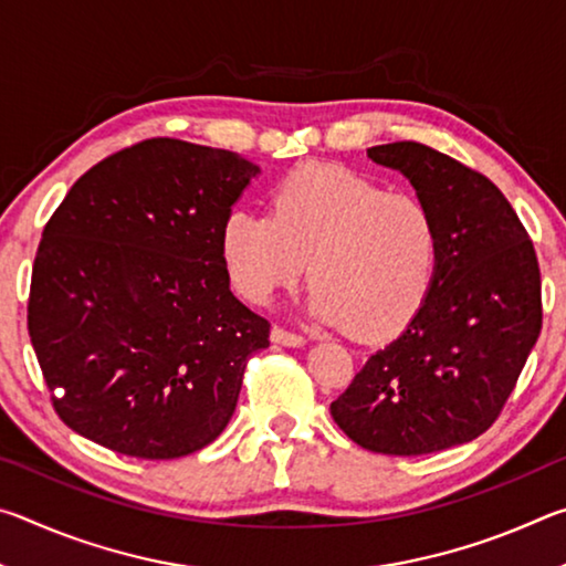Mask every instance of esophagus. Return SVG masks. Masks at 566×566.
Instances as JSON below:
<instances>
[{
  "label": "esophagus",
  "mask_w": 566,
  "mask_h": 566,
  "mask_svg": "<svg viewBox=\"0 0 566 566\" xmlns=\"http://www.w3.org/2000/svg\"><path fill=\"white\" fill-rule=\"evenodd\" d=\"M272 342L274 344H280V347H304L306 344V339L304 337H300V334H294V332H286V329H282V327H274L272 329Z\"/></svg>",
  "instance_id": "1"
}]
</instances>
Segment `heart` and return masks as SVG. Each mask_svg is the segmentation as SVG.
Listing matches in <instances>:
<instances>
[{
	"label": "heart",
	"mask_w": 566,
	"mask_h": 566,
	"mask_svg": "<svg viewBox=\"0 0 566 566\" xmlns=\"http://www.w3.org/2000/svg\"><path fill=\"white\" fill-rule=\"evenodd\" d=\"M222 260L239 294L262 304L306 274V310L359 339H385L415 317L432 290L439 229L411 191L337 165L292 169L272 214L237 207L222 224Z\"/></svg>",
	"instance_id": "heart-1"
}]
</instances>
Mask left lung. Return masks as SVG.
Returning <instances> with one entry per match:
<instances>
[{
    "mask_svg": "<svg viewBox=\"0 0 566 566\" xmlns=\"http://www.w3.org/2000/svg\"><path fill=\"white\" fill-rule=\"evenodd\" d=\"M432 209V290L397 339L377 349L332 417L377 454L417 457L472 442L500 417L542 332V280L530 234L479 171L417 142L369 147Z\"/></svg>",
    "mask_w": 566,
    "mask_h": 566,
    "instance_id": "8db88e82",
    "label": "left lung"
}]
</instances>
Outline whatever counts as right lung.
<instances>
[{
	"mask_svg": "<svg viewBox=\"0 0 566 566\" xmlns=\"http://www.w3.org/2000/svg\"><path fill=\"white\" fill-rule=\"evenodd\" d=\"M260 167L227 149L147 139L74 181L44 227L30 337L76 434L177 459L224 432L270 322L229 290L222 224Z\"/></svg>",
	"mask_w": 566,
	"mask_h": 566,
	"instance_id": "right-lung-1",
	"label": "right lung"
}]
</instances>
